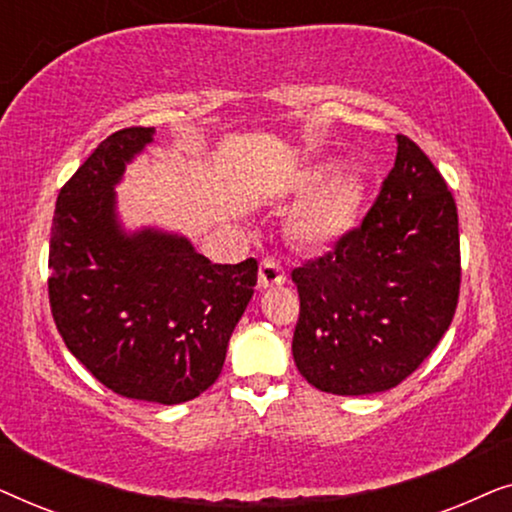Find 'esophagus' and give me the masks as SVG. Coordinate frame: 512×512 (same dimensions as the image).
I'll return each instance as SVG.
<instances>
[{
  "label": "esophagus",
  "mask_w": 512,
  "mask_h": 512,
  "mask_svg": "<svg viewBox=\"0 0 512 512\" xmlns=\"http://www.w3.org/2000/svg\"><path fill=\"white\" fill-rule=\"evenodd\" d=\"M286 282V272L275 258H265L258 268V286L261 289H272V286H282Z\"/></svg>",
  "instance_id": "esophagus-1"
}]
</instances>
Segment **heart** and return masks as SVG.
Masks as SVG:
<instances>
[{
	"mask_svg": "<svg viewBox=\"0 0 512 512\" xmlns=\"http://www.w3.org/2000/svg\"><path fill=\"white\" fill-rule=\"evenodd\" d=\"M335 163H317L296 174L291 193L305 198L286 221V233L303 249H328L352 230L363 186L354 174H335Z\"/></svg>",
	"mask_w": 512,
	"mask_h": 512,
	"instance_id": "heart-1",
	"label": "heart"
}]
</instances>
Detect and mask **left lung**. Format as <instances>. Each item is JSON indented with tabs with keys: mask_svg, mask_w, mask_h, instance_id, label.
I'll list each match as a JSON object with an SVG mask.
<instances>
[{
	"mask_svg": "<svg viewBox=\"0 0 512 512\" xmlns=\"http://www.w3.org/2000/svg\"><path fill=\"white\" fill-rule=\"evenodd\" d=\"M359 228L291 272L300 317L293 361L338 396L387 391L415 373L459 300V219L445 179L412 139Z\"/></svg>",
	"mask_w": 512,
	"mask_h": 512,
	"instance_id": "1",
	"label": "left lung"
}]
</instances>
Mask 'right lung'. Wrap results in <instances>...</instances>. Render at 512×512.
Here are the masks:
<instances>
[{
    "label": "right lung",
    "mask_w": 512,
    "mask_h": 512,
    "mask_svg": "<svg viewBox=\"0 0 512 512\" xmlns=\"http://www.w3.org/2000/svg\"><path fill=\"white\" fill-rule=\"evenodd\" d=\"M153 128L109 135L55 202L48 298L69 352L118 396L177 405L221 375L258 263L216 265L184 235L125 230L114 188Z\"/></svg>",
    "instance_id": "add662e5"
}]
</instances>
